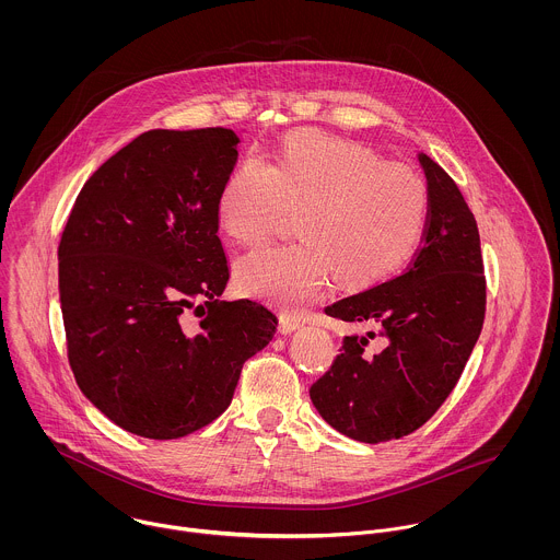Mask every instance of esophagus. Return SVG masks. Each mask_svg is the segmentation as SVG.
Segmentation results:
<instances>
[{"instance_id": "34e87169", "label": "esophagus", "mask_w": 560, "mask_h": 560, "mask_svg": "<svg viewBox=\"0 0 560 560\" xmlns=\"http://www.w3.org/2000/svg\"><path fill=\"white\" fill-rule=\"evenodd\" d=\"M304 325V320L300 319V317H295V315H282L280 317V331L282 334H291V331H295V329H300Z\"/></svg>"}]
</instances>
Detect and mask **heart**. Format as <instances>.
Here are the masks:
<instances>
[{"label": "heart", "mask_w": 560, "mask_h": 560, "mask_svg": "<svg viewBox=\"0 0 560 560\" xmlns=\"http://www.w3.org/2000/svg\"><path fill=\"white\" fill-rule=\"evenodd\" d=\"M289 211H300L302 241L245 256L237 284L249 298L298 313L331 273L362 289L397 271L424 233L429 187L413 167L360 142L302 129L284 140L273 165L243 161L218 198L220 226L245 247L271 240Z\"/></svg>", "instance_id": "1"}]
</instances>
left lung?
I'll use <instances>...</instances> for the list:
<instances>
[{
  "instance_id": "8db88e82",
  "label": "left lung",
  "mask_w": 560,
  "mask_h": 560,
  "mask_svg": "<svg viewBox=\"0 0 560 560\" xmlns=\"http://www.w3.org/2000/svg\"><path fill=\"white\" fill-rule=\"evenodd\" d=\"M429 218L407 269L325 308V315L369 325L345 336L342 353L311 388L327 424L380 444L420 429L457 386L479 340L487 287L479 229L457 183L424 153ZM382 350L369 354L371 339Z\"/></svg>"
}]
</instances>
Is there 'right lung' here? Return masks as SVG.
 Listing matches in <instances>:
<instances>
[{
  "instance_id": "right-lung-1",
  "label": "right lung",
  "mask_w": 560,
  "mask_h": 560,
  "mask_svg": "<svg viewBox=\"0 0 560 560\" xmlns=\"http://www.w3.org/2000/svg\"><path fill=\"white\" fill-rule=\"evenodd\" d=\"M237 144L224 127L147 131L85 180L65 226L69 364L81 393L129 433L176 440L213 422L243 362L276 334L262 304L220 300L231 271L218 198Z\"/></svg>"
}]
</instances>
